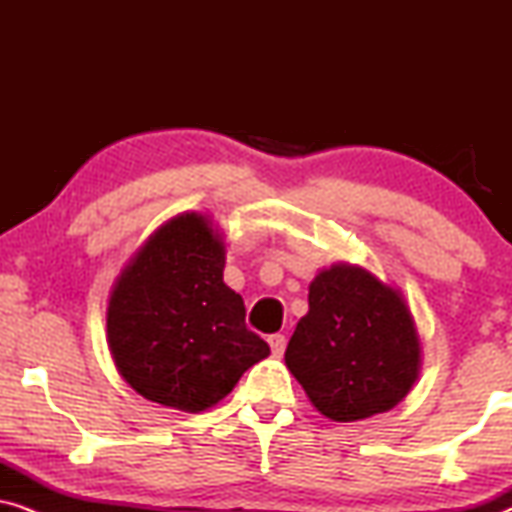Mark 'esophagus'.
<instances>
[{
    "mask_svg": "<svg viewBox=\"0 0 512 512\" xmlns=\"http://www.w3.org/2000/svg\"><path fill=\"white\" fill-rule=\"evenodd\" d=\"M268 342H270L272 354H275V356H282V354H284V349H286V335L275 333V335H270Z\"/></svg>",
    "mask_w": 512,
    "mask_h": 512,
    "instance_id": "obj_1",
    "label": "esophagus"
}]
</instances>
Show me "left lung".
Wrapping results in <instances>:
<instances>
[{
  "instance_id": "8db88e82",
  "label": "left lung",
  "mask_w": 512,
  "mask_h": 512,
  "mask_svg": "<svg viewBox=\"0 0 512 512\" xmlns=\"http://www.w3.org/2000/svg\"><path fill=\"white\" fill-rule=\"evenodd\" d=\"M310 312L298 321L284 361L314 408L356 422L401 403L419 370L412 314L368 270L333 265L310 284Z\"/></svg>"
}]
</instances>
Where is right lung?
I'll return each instance as SVG.
<instances>
[{
	"label": "right lung",
	"mask_w": 512,
	"mask_h": 512,
	"mask_svg": "<svg viewBox=\"0 0 512 512\" xmlns=\"http://www.w3.org/2000/svg\"><path fill=\"white\" fill-rule=\"evenodd\" d=\"M223 265V242L205 216L181 214L118 277L107 335L118 373L137 394L174 410H207L270 354L247 328L240 293L223 284Z\"/></svg>",
	"instance_id": "add662e5"
}]
</instances>
